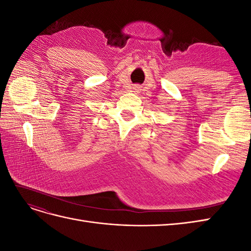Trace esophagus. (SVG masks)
Wrapping results in <instances>:
<instances>
[{"label":"esophagus","mask_w":251,"mask_h":251,"mask_svg":"<svg viewBox=\"0 0 251 251\" xmlns=\"http://www.w3.org/2000/svg\"><path fill=\"white\" fill-rule=\"evenodd\" d=\"M133 90H134V92H138V91H139V87H138V86H134V87H133Z\"/></svg>","instance_id":"1"}]
</instances>
